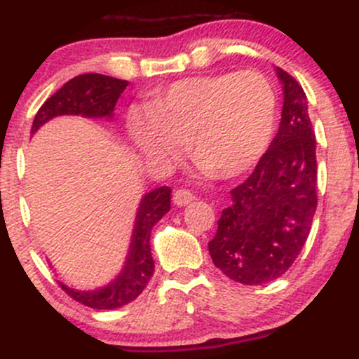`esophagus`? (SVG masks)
<instances>
[{
	"mask_svg": "<svg viewBox=\"0 0 359 359\" xmlns=\"http://www.w3.org/2000/svg\"><path fill=\"white\" fill-rule=\"evenodd\" d=\"M172 199H173V205L186 206V205H189L191 201H194V194L186 189H177L175 192H173Z\"/></svg>",
	"mask_w": 359,
	"mask_h": 359,
	"instance_id": "esophagus-1",
	"label": "esophagus"
}]
</instances>
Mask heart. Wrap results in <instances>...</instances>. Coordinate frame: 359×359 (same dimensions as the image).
Instances as JSON below:
<instances>
[{
	"instance_id": "1",
	"label": "heart",
	"mask_w": 359,
	"mask_h": 359,
	"mask_svg": "<svg viewBox=\"0 0 359 359\" xmlns=\"http://www.w3.org/2000/svg\"><path fill=\"white\" fill-rule=\"evenodd\" d=\"M277 96L252 70L173 82L127 120L135 148L153 163L172 165L187 144L199 167L222 179L243 175L273 137Z\"/></svg>"
}]
</instances>
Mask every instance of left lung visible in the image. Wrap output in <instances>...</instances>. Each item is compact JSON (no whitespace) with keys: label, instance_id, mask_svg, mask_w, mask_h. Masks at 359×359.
Returning a JSON list of instances; mask_svg holds the SVG:
<instances>
[{"label":"left lung","instance_id":"left-lung-1","mask_svg":"<svg viewBox=\"0 0 359 359\" xmlns=\"http://www.w3.org/2000/svg\"><path fill=\"white\" fill-rule=\"evenodd\" d=\"M284 107L277 135L251 175L230 191L208 243L215 266L233 282L262 285L282 277L301 252L316 211V141L306 94L277 69Z\"/></svg>","mask_w":359,"mask_h":359}]
</instances>
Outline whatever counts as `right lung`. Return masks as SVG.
<instances>
[{
	"instance_id": "add662e5",
	"label": "right lung",
	"mask_w": 359,
	"mask_h": 359,
	"mask_svg": "<svg viewBox=\"0 0 359 359\" xmlns=\"http://www.w3.org/2000/svg\"><path fill=\"white\" fill-rule=\"evenodd\" d=\"M127 84H129L127 81H120V79L108 77L103 74H82L70 79L62 89L56 90L51 97L44 101L43 107L36 113L30 134H34L53 116L58 115L111 118L113 108ZM170 196H172V189L161 186L142 198L137 217H135L126 266L111 284L96 290H75L60 282L62 289L72 299L94 309H116L129 304L146 289L154 271L149 246L151 229L170 210Z\"/></svg>"
}]
</instances>
